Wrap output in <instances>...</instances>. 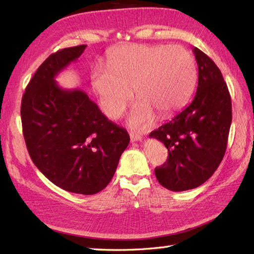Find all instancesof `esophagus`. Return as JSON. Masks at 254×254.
Instances as JSON below:
<instances>
[{"instance_id":"34e87169","label":"esophagus","mask_w":254,"mask_h":254,"mask_svg":"<svg viewBox=\"0 0 254 254\" xmlns=\"http://www.w3.org/2000/svg\"><path fill=\"white\" fill-rule=\"evenodd\" d=\"M130 138H131V142H138L142 139V135H139V134L130 133Z\"/></svg>"}]
</instances>
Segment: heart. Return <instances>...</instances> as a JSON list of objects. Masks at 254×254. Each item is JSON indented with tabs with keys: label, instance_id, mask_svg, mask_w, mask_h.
<instances>
[{
	"label": "heart",
	"instance_id": "1",
	"mask_svg": "<svg viewBox=\"0 0 254 254\" xmlns=\"http://www.w3.org/2000/svg\"><path fill=\"white\" fill-rule=\"evenodd\" d=\"M196 77L195 61L186 48L166 45H127L112 50L107 67L90 72L91 86L111 119L120 117L133 97L139 100L128 116V126L149 127L156 112L167 117L186 104Z\"/></svg>",
	"mask_w": 254,
	"mask_h": 254
}]
</instances>
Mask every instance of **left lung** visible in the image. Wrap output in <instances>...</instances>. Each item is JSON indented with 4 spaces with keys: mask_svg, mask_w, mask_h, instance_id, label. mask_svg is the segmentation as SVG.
<instances>
[{
    "mask_svg": "<svg viewBox=\"0 0 254 254\" xmlns=\"http://www.w3.org/2000/svg\"><path fill=\"white\" fill-rule=\"evenodd\" d=\"M198 66L196 94L186 109L149 134L168 149L166 164L155 169L170 191L197 188L223 160L231 124V99L220 69L204 52L193 49Z\"/></svg>",
    "mask_w": 254,
    "mask_h": 254,
    "instance_id": "1",
    "label": "left lung"
}]
</instances>
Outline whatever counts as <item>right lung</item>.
Returning a JSON list of instances; mask_svg holds the SVG:
<instances>
[{
  "label": "right lung",
  "mask_w": 254,
  "mask_h": 254,
  "mask_svg": "<svg viewBox=\"0 0 254 254\" xmlns=\"http://www.w3.org/2000/svg\"><path fill=\"white\" fill-rule=\"evenodd\" d=\"M86 47L59 50L38 67L23 95L20 116L37 168L63 190L91 195L109 185L130 135L108 120L85 91L63 89L56 82Z\"/></svg>",
  "instance_id": "right-lung-1"
}]
</instances>
